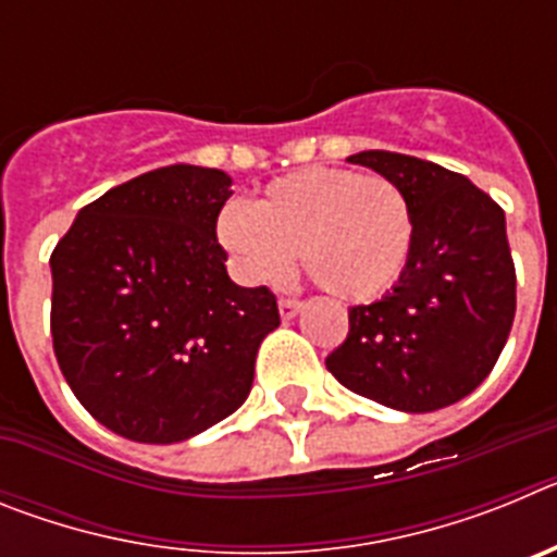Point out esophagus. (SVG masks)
Segmentation results:
<instances>
[{"label": "esophagus", "instance_id": "34e87169", "mask_svg": "<svg viewBox=\"0 0 557 557\" xmlns=\"http://www.w3.org/2000/svg\"><path fill=\"white\" fill-rule=\"evenodd\" d=\"M301 307H304V304L298 301V298H282V301H278V312H282L284 321L295 318V314L301 312Z\"/></svg>", "mask_w": 557, "mask_h": 557}]
</instances>
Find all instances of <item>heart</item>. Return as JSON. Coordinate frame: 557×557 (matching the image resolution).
Instances as JSON below:
<instances>
[{"mask_svg":"<svg viewBox=\"0 0 557 557\" xmlns=\"http://www.w3.org/2000/svg\"><path fill=\"white\" fill-rule=\"evenodd\" d=\"M416 234V206L398 181L334 166L289 172L253 206L225 203L218 214L220 245L245 278H284L301 250L312 282L343 301L396 287Z\"/></svg>","mask_w":557,"mask_h":557,"instance_id":"obj_1","label":"heart"}]
</instances>
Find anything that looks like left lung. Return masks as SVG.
<instances>
[{"label": "left lung", "mask_w": 557, "mask_h": 557, "mask_svg": "<svg viewBox=\"0 0 557 557\" xmlns=\"http://www.w3.org/2000/svg\"><path fill=\"white\" fill-rule=\"evenodd\" d=\"M348 161L405 186L418 234L401 282L348 309V334L326 368L339 385L393 410L455 405L482 385L513 326L505 211L466 175L416 156L366 150Z\"/></svg>", "instance_id": "1"}]
</instances>
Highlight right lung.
Instances as JSON below:
<instances>
[{"label":"right lung","instance_id":"add662e5","mask_svg":"<svg viewBox=\"0 0 557 557\" xmlns=\"http://www.w3.org/2000/svg\"><path fill=\"white\" fill-rule=\"evenodd\" d=\"M223 170L172 164L83 206L49 256L52 348L83 407L136 444H178L248 398L278 326L268 287L228 278Z\"/></svg>","mask_w":557,"mask_h":557}]
</instances>
